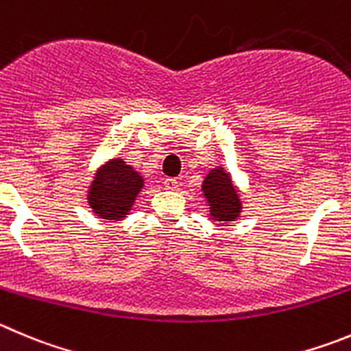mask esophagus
<instances>
[{
  "label": "esophagus",
  "mask_w": 351,
  "mask_h": 351,
  "mask_svg": "<svg viewBox=\"0 0 351 351\" xmlns=\"http://www.w3.org/2000/svg\"><path fill=\"white\" fill-rule=\"evenodd\" d=\"M165 186H166V191H176V189H178V182H176L175 178H166Z\"/></svg>",
  "instance_id": "34e87169"
}]
</instances>
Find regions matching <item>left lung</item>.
I'll return each instance as SVG.
<instances>
[{
    "mask_svg": "<svg viewBox=\"0 0 351 351\" xmlns=\"http://www.w3.org/2000/svg\"><path fill=\"white\" fill-rule=\"evenodd\" d=\"M202 191L209 202L211 216L216 221H234L237 218L242 206L228 173L221 168L211 169L202 183Z\"/></svg>",
    "mask_w": 351,
    "mask_h": 351,
    "instance_id": "left-lung-1",
    "label": "left lung"
}]
</instances>
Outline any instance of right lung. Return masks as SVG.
Here are the masks:
<instances>
[{
  "instance_id": "right-lung-1",
  "label": "right lung",
  "mask_w": 351,
  "mask_h": 351,
  "mask_svg": "<svg viewBox=\"0 0 351 351\" xmlns=\"http://www.w3.org/2000/svg\"><path fill=\"white\" fill-rule=\"evenodd\" d=\"M142 186L143 178L135 169L124 165L123 159H112L95 176L88 202L101 218L121 220L128 215Z\"/></svg>"
}]
</instances>
